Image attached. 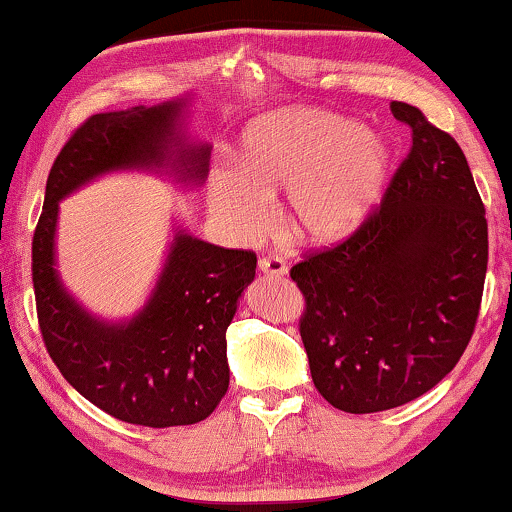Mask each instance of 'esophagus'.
<instances>
[{
	"instance_id": "obj_1",
	"label": "esophagus",
	"mask_w": 512,
	"mask_h": 512,
	"mask_svg": "<svg viewBox=\"0 0 512 512\" xmlns=\"http://www.w3.org/2000/svg\"><path fill=\"white\" fill-rule=\"evenodd\" d=\"M259 271L264 273V276H271V278H280V276H287V264L285 259L280 257H262L259 259Z\"/></svg>"
}]
</instances>
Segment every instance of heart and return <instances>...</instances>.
I'll use <instances>...</instances> for the list:
<instances>
[{
    "mask_svg": "<svg viewBox=\"0 0 512 512\" xmlns=\"http://www.w3.org/2000/svg\"><path fill=\"white\" fill-rule=\"evenodd\" d=\"M390 169V143L357 120L320 109L273 111L243 129L241 167L208 178V208L232 239L250 243L271 229V197L285 194L290 232L311 246H336L376 213Z\"/></svg>",
    "mask_w": 512,
    "mask_h": 512,
    "instance_id": "1",
    "label": "heart"
}]
</instances>
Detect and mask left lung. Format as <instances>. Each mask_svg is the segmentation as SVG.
I'll return each mask as SVG.
<instances>
[{
  "mask_svg": "<svg viewBox=\"0 0 512 512\" xmlns=\"http://www.w3.org/2000/svg\"><path fill=\"white\" fill-rule=\"evenodd\" d=\"M413 148L380 211L341 246L292 266L313 383L345 413L422 397L462 357L487 273L485 206L450 134L392 102Z\"/></svg>",
  "mask_w": 512,
  "mask_h": 512,
  "instance_id": "8db88e82",
  "label": "left lung"
}]
</instances>
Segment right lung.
I'll return each instance as SVG.
<instances>
[{
	"label": "right lung",
	"instance_id": "obj_1",
	"mask_svg": "<svg viewBox=\"0 0 512 512\" xmlns=\"http://www.w3.org/2000/svg\"><path fill=\"white\" fill-rule=\"evenodd\" d=\"M194 92L155 106L97 113L60 150L32 241L39 327L78 394L122 422L181 427L206 420L229 387L227 327L257 257L171 225L153 290L120 320L90 311L57 269L60 201L111 174L139 171L181 190L206 183L211 143L190 132Z\"/></svg>",
	"mask_w": 512,
	"mask_h": 512
}]
</instances>
